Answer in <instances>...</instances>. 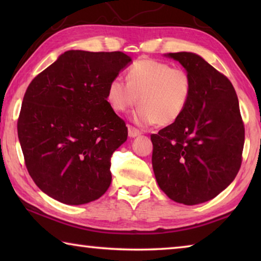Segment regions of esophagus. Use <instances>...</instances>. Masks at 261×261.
<instances>
[{
  "label": "esophagus",
  "mask_w": 261,
  "mask_h": 261,
  "mask_svg": "<svg viewBox=\"0 0 261 261\" xmlns=\"http://www.w3.org/2000/svg\"><path fill=\"white\" fill-rule=\"evenodd\" d=\"M127 132H129V136L132 137V138H135V137L141 135V131L132 125H127Z\"/></svg>",
  "instance_id": "obj_1"
}]
</instances>
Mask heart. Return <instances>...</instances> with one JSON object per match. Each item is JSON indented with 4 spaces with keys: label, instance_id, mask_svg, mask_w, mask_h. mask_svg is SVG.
Returning a JSON list of instances; mask_svg holds the SVG:
<instances>
[{
    "label": "heart",
    "instance_id": "obj_1",
    "mask_svg": "<svg viewBox=\"0 0 261 261\" xmlns=\"http://www.w3.org/2000/svg\"><path fill=\"white\" fill-rule=\"evenodd\" d=\"M192 95V78L183 68L166 62L141 59L127 71V82L115 77L107 87V102L117 113L138 103L135 115L140 124L170 125L187 110Z\"/></svg>",
    "mask_w": 261,
    "mask_h": 261
}]
</instances>
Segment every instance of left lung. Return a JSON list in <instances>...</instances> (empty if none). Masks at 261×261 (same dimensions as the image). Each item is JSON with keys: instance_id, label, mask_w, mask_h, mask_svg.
Masks as SVG:
<instances>
[{"instance_id": "1", "label": "left lung", "mask_w": 261, "mask_h": 261, "mask_svg": "<svg viewBox=\"0 0 261 261\" xmlns=\"http://www.w3.org/2000/svg\"><path fill=\"white\" fill-rule=\"evenodd\" d=\"M192 78V95L179 120L151 135L152 165L159 187L184 205L222 192L242 165L245 130L230 81L193 53L167 55Z\"/></svg>"}]
</instances>
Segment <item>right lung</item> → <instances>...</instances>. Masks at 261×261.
I'll use <instances>...</instances> for the list:
<instances>
[{
	"label": "right lung",
	"instance_id": "1",
	"mask_svg": "<svg viewBox=\"0 0 261 261\" xmlns=\"http://www.w3.org/2000/svg\"><path fill=\"white\" fill-rule=\"evenodd\" d=\"M130 62L122 51L68 50L31 82L17 130L29 174L49 197L82 205L108 190L127 127L107 87Z\"/></svg>",
	"mask_w": 261,
	"mask_h": 261
}]
</instances>
